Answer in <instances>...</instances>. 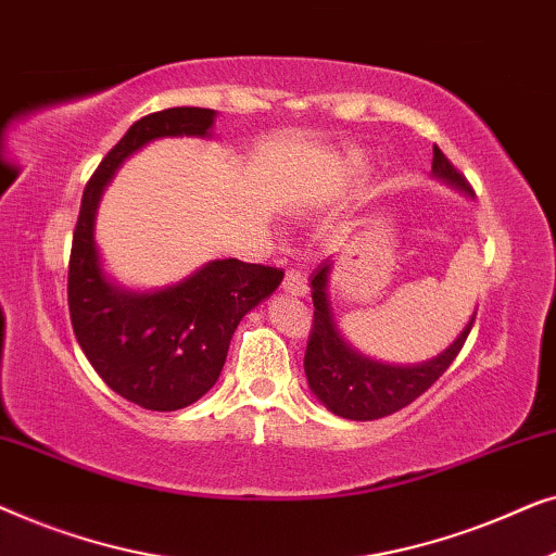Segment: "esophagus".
Here are the masks:
<instances>
[{
    "instance_id": "obj_1",
    "label": "esophagus",
    "mask_w": 556,
    "mask_h": 556,
    "mask_svg": "<svg viewBox=\"0 0 556 556\" xmlns=\"http://www.w3.org/2000/svg\"><path fill=\"white\" fill-rule=\"evenodd\" d=\"M283 291L291 295H306L308 293V280L299 270H286L283 278Z\"/></svg>"
}]
</instances>
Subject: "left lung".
<instances>
[{
    "label": "left lung",
    "mask_w": 556,
    "mask_h": 556,
    "mask_svg": "<svg viewBox=\"0 0 556 556\" xmlns=\"http://www.w3.org/2000/svg\"><path fill=\"white\" fill-rule=\"evenodd\" d=\"M432 174L473 197L466 177L447 162V156L438 147L432 149ZM329 276L331 261L321 263L311 273L314 329H311L306 356H303V369H306L311 392L333 415L346 417V420H379V417L397 413L409 402H415L443 377V371L451 367L463 344H466L470 329H473L476 314L470 316L460 337L430 362L413 364V367H394V364L375 362L356 352L341 337L339 326L333 321Z\"/></svg>",
    "instance_id": "left-lung-1"
}]
</instances>
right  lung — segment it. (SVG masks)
Returning <instances> with one entry per match:
<instances>
[{
  "label": "right lung",
  "mask_w": 556,
  "mask_h": 556,
  "mask_svg": "<svg viewBox=\"0 0 556 556\" xmlns=\"http://www.w3.org/2000/svg\"><path fill=\"white\" fill-rule=\"evenodd\" d=\"M215 116L212 109L185 105L136 121L88 179L73 232L67 306L75 339L113 392L156 413L189 407L212 390L242 316L283 280L280 268L235 257L212 261L151 293L126 291L103 273L96 212L118 166L164 136L207 139Z\"/></svg>",
  "instance_id": "obj_1"
}]
</instances>
